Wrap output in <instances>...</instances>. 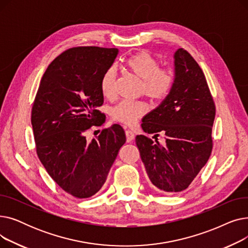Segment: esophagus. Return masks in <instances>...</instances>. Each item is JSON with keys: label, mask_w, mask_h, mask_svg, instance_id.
<instances>
[{"label": "esophagus", "mask_w": 248, "mask_h": 248, "mask_svg": "<svg viewBox=\"0 0 248 248\" xmlns=\"http://www.w3.org/2000/svg\"><path fill=\"white\" fill-rule=\"evenodd\" d=\"M125 137H126V141L127 142H131L135 139V134L132 131H129V129H126V131H125Z\"/></svg>", "instance_id": "obj_1"}]
</instances>
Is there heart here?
Masks as SVG:
<instances>
[{"label":"heart","mask_w":248,"mask_h":248,"mask_svg":"<svg viewBox=\"0 0 248 248\" xmlns=\"http://www.w3.org/2000/svg\"><path fill=\"white\" fill-rule=\"evenodd\" d=\"M125 67L141 80L140 93L152 100H163L172 89L173 72L169 69H161L158 60L147 52H139L129 57L125 61ZM115 82L116 70L111 66L104 71L100 79V89L103 96L110 98L114 95ZM145 112L144 103L124 100L113 108L111 115L117 122L133 125Z\"/></svg>","instance_id":"heart-1"}]
</instances>
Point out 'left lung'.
Wrapping results in <instances>:
<instances>
[{"label": "left lung", "instance_id": "left-lung-1", "mask_svg": "<svg viewBox=\"0 0 248 248\" xmlns=\"http://www.w3.org/2000/svg\"><path fill=\"white\" fill-rule=\"evenodd\" d=\"M214 119L215 104L202 69L186 50L178 49L171 91L141 120L142 131L157 137L162 133L166 145L136 137L147 174L160 193L187 189L207 163Z\"/></svg>", "mask_w": 248, "mask_h": 248}]
</instances>
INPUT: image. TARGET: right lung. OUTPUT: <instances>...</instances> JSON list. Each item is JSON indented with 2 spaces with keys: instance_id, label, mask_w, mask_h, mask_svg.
<instances>
[{
  "instance_id": "add662e5",
  "label": "right lung",
  "mask_w": 248,
  "mask_h": 248,
  "mask_svg": "<svg viewBox=\"0 0 248 248\" xmlns=\"http://www.w3.org/2000/svg\"><path fill=\"white\" fill-rule=\"evenodd\" d=\"M117 48H71L50 63L32 108L31 123L39 160L65 192L76 198L96 194L125 142L124 129L112 124L96 140L85 132L104 123L101 76L111 67Z\"/></svg>"
}]
</instances>
